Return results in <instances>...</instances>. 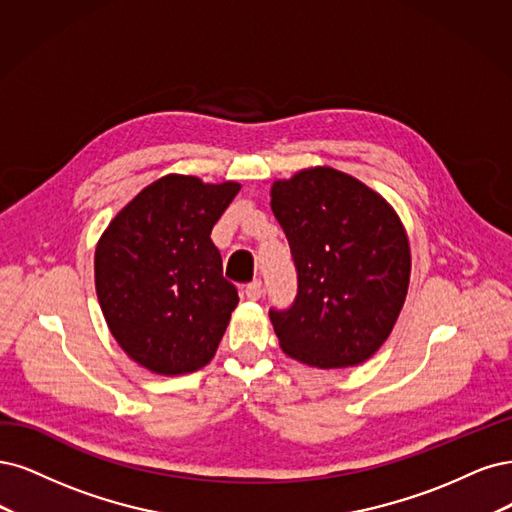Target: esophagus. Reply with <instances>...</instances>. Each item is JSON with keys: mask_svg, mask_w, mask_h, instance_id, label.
<instances>
[{"mask_svg": "<svg viewBox=\"0 0 512 512\" xmlns=\"http://www.w3.org/2000/svg\"><path fill=\"white\" fill-rule=\"evenodd\" d=\"M244 293H246V298H249L251 302H257V300L261 298V293H263V285H261V280H253L251 285H246Z\"/></svg>", "mask_w": 512, "mask_h": 512, "instance_id": "1", "label": "esophagus"}]
</instances>
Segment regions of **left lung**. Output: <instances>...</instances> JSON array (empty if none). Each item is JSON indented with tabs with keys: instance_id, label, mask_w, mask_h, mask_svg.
Listing matches in <instances>:
<instances>
[{
	"instance_id": "8db88e82",
	"label": "left lung",
	"mask_w": 512,
	"mask_h": 512,
	"mask_svg": "<svg viewBox=\"0 0 512 512\" xmlns=\"http://www.w3.org/2000/svg\"><path fill=\"white\" fill-rule=\"evenodd\" d=\"M270 206L298 268V298L270 310L278 344L310 368L368 361L400 317L410 283L402 219L381 193L329 166L274 180Z\"/></svg>"
}]
</instances>
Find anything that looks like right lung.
Instances as JSON below:
<instances>
[{"label":"right lung","instance_id":"right-lung-1","mask_svg":"<svg viewBox=\"0 0 512 512\" xmlns=\"http://www.w3.org/2000/svg\"><path fill=\"white\" fill-rule=\"evenodd\" d=\"M240 183L168 174L144 187L95 246V291L110 334L153 374L210 364L238 306L210 240Z\"/></svg>","mask_w":512,"mask_h":512}]
</instances>
